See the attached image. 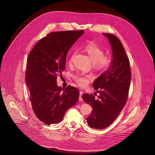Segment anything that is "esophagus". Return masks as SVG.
<instances>
[{
  "label": "esophagus",
  "mask_w": 155,
  "mask_h": 155,
  "mask_svg": "<svg viewBox=\"0 0 155 155\" xmlns=\"http://www.w3.org/2000/svg\"><path fill=\"white\" fill-rule=\"evenodd\" d=\"M83 93L82 91H80V97H79V101H83V98H82V95H83Z\"/></svg>",
  "instance_id": "1"
}]
</instances>
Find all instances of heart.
<instances>
[{
  "label": "heart",
  "instance_id": "b5f03b06",
  "mask_svg": "<svg viewBox=\"0 0 155 155\" xmlns=\"http://www.w3.org/2000/svg\"><path fill=\"white\" fill-rule=\"evenodd\" d=\"M84 51L88 55L93 62V67L98 71H104L110 67L111 64L110 56L104 55V50L94 42H90L84 47ZM75 55L74 53L69 60L68 63L71 64L72 58ZM75 81L79 85L85 87L87 85L91 80V76L82 73H77L73 75Z\"/></svg>",
  "mask_w": 155,
  "mask_h": 155
}]
</instances>
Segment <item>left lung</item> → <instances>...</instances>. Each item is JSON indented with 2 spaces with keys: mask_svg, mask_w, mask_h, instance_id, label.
<instances>
[{
  "mask_svg": "<svg viewBox=\"0 0 155 155\" xmlns=\"http://www.w3.org/2000/svg\"><path fill=\"white\" fill-rule=\"evenodd\" d=\"M103 35L111 46L113 59L109 68L93 84L96 93H100L98 98L87 93L82 95L93 108L87 122L95 129L106 128L117 117L126 103L131 81L130 62L121 41L113 34Z\"/></svg>",
  "mask_w": 155,
  "mask_h": 155,
  "instance_id": "8db88e82",
  "label": "left lung"
}]
</instances>
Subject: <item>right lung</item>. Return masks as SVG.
Wrapping results in <instances>:
<instances>
[{
    "label": "right lung",
    "instance_id": "add662e5",
    "mask_svg": "<svg viewBox=\"0 0 155 155\" xmlns=\"http://www.w3.org/2000/svg\"><path fill=\"white\" fill-rule=\"evenodd\" d=\"M84 31L53 32L42 38L30 52L25 73L29 100L37 118L50 125L61 121L77 102L80 92L71 85L58 87L57 78L65 70L67 54Z\"/></svg>",
    "mask_w": 155,
    "mask_h": 155
}]
</instances>
